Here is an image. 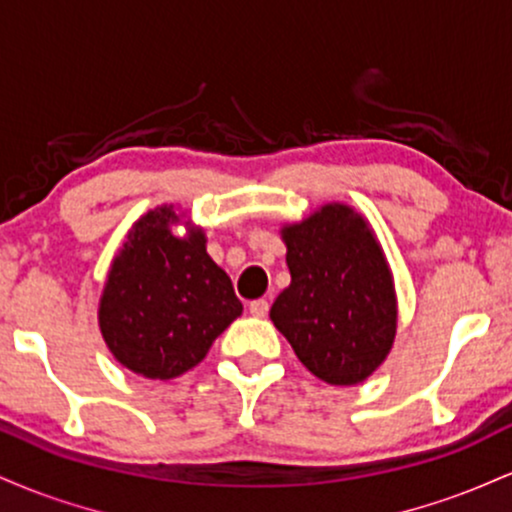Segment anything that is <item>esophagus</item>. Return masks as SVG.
I'll return each instance as SVG.
<instances>
[{"label":"esophagus","instance_id":"34e87169","mask_svg":"<svg viewBox=\"0 0 512 512\" xmlns=\"http://www.w3.org/2000/svg\"><path fill=\"white\" fill-rule=\"evenodd\" d=\"M248 310H250V313L255 315V317H264V315L269 313V303L264 301V298H257V301H252V303L248 305Z\"/></svg>","mask_w":512,"mask_h":512}]
</instances>
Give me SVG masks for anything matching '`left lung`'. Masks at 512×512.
<instances>
[{"instance_id":"left-lung-1","label":"left lung","mask_w":512,"mask_h":512,"mask_svg":"<svg viewBox=\"0 0 512 512\" xmlns=\"http://www.w3.org/2000/svg\"><path fill=\"white\" fill-rule=\"evenodd\" d=\"M291 284L269 310L298 361L330 385H358L390 354L397 291L390 264L361 211L322 204L284 223Z\"/></svg>"}]
</instances>
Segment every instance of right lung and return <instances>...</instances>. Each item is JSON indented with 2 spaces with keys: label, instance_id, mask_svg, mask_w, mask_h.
Here are the masks:
<instances>
[{
  "label": "right lung",
  "instance_id": "right-lung-1",
  "mask_svg": "<svg viewBox=\"0 0 512 512\" xmlns=\"http://www.w3.org/2000/svg\"><path fill=\"white\" fill-rule=\"evenodd\" d=\"M175 225H185L178 237ZM243 315L231 276L209 257L207 233L187 211L161 204L127 231L105 276L98 327L120 366L149 380L195 368Z\"/></svg>",
  "mask_w": 512,
  "mask_h": 512
}]
</instances>
